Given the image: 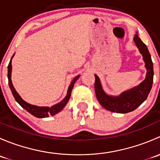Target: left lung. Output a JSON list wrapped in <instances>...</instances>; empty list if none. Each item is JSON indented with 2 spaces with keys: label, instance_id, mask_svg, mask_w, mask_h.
Returning a JSON list of instances; mask_svg holds the SVG:
<instances>
[{
  "label": "left lung",
  "instance_id": "left-lung-1",
  "mask_svg": "<svg viewBox=\"0 0 160 160\" xmlns=\"http://www.w3.org/2000/svg\"><path fill=\"white\" fill-rule=\"evenodd\" d=\"M133 40L142 56L145 67L146 69V78L139 85L122 92L118 96H112L108 95L104 91L101 80L94 74V90L97 99L103 108L112 112L125 114L135 110L146 101L152 86L154 75L153 64L147 46L142 42L138 34H135Z\"/></svg>",
  "mask_w": 160,
  "mask_h": 160
}]
</instances>
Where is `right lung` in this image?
<instances>
[{"mask_svg":"<svg viewBox=\"0 0 160 160\" xmlns=\"http://www.w3.org/2000/svg\"><path fill=\"white\" fill-rule=\"evenodd\" d=\"M14 54L13 55L12 57H11L10 62L8 64V84L9 88L11 90V93H12L13 96H14L15 101L23 108L25 110H26L28 112H29L31 114H32L35 117L38 118H48L49 115H55L57 113H59V111H61L62 109L64 108L67 104L68 103L69 100L71 96V92H72V88H73L74 84H75L76 81L78 80V78L80 77V75L77 76L73 80H72V82L70 83V86H69L68 90H67V93L66 95L65 98L59 102L58 104H55V105L52 106V107H40V106H36L33 105V104H28V102H26L25 101H24L22 98H21L20 95L18 94L16 90L14 89V86L12 84V81H11V70H12V66H11V59L14 57Z\"/></svg>","mask_w":160,"mask_h":160,"instance_id":"right-lung-1","label":"right lung"}]
</instances>
